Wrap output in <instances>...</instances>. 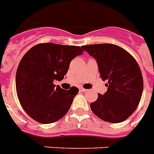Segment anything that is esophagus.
I'll list each match as a JSON object with an SVG mask.
<instances>
[{"label": "esophagus", "instance_id": "1", "mask_svg": "<svg viewBox=\"0 0 154 154\" xmlns=\"http://www.w3.org/2000/svg\"><path fill=\"white\" fill-rule=\"evenodd\" d=\"M80 91H81V92H85L88 91V89H85V88H80Z\"/></svg>", "mask_w": 154, "mask_h": 154}]
</instances>
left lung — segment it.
Returning <instances> with one entry per match:
<instances>
[{
    "instance_id": "obj_1",
    "label": "left lung",
    "mask_w": 154,
    "mask_h": 154,
    "mask_svg": "<svg viewBox=\"0 0 154 154\" xmlns=\"http://www.w3.org/2000/svg\"><path fill=\"white\" fill-rule=\"evenodd\" d=\"M97 60L107 91L90 103L92 112L102 120L116 123L126 120L135 111L143 91V78L136 60L117 45L103 43L83 46Z\"/></svg>"
}]
</instances>
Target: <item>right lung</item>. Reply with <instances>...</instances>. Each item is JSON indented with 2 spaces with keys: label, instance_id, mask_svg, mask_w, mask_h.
I'll return each instance as SVG.
<instances>
[{
  "label": "right lung",
  "instance_id": "obj_1",
  "mask_svg": "<svg viewBox=\"0 0 154 154\" xmlns=\"http://www.w3.org/2000/svg\"><path fill=\"white\" fill-rule=\"evenodd\" d=\"M83 51L75 46L39 43L22 57L16 71V92L22 107L34 120L52 123L68 112L78 88L64 90L54 81L64 78L71 61Z\"/></svg>",
  "mask_w": 154,
  "mask_h": 154
}]
</instances>
